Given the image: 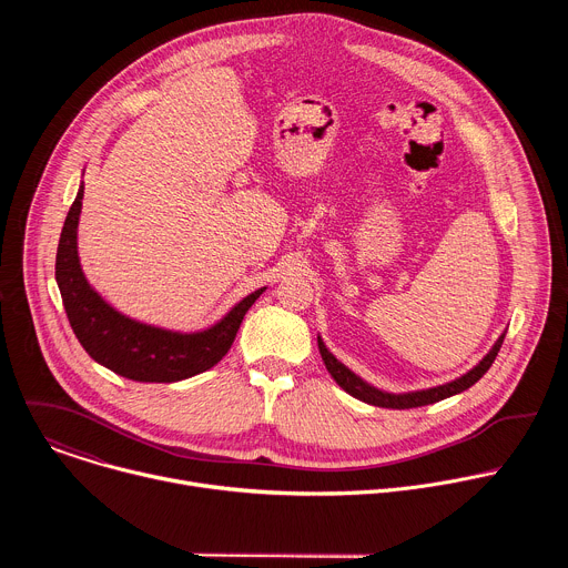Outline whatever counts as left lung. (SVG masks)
Returning <instances> with one entry per match:
<instances>
[{
  "label": "left lung",
  "mask_w": 568,
  "mask_h": 568,
  "mask_svg": "<svg viewBox=\"0 0 568 568\" xmlns=\"http://www.w3.org/2000/svg\"><path fill=\"white\" fill-rule=\"evenodd\" d=\"M504 337L501 335L493 351L485 355L471 371H467L465 375H460L458 379L454 382H447V384H440V386H434V388H423V390H412V393H386V390H379L375 386H371L368 382H364L359 375H355L348 366H344L328 348L326 344H323L321 337H316L318 342V353H321V359L323 364H326L328 373L335 377V382L346 390L351 393L353 397L366 402V404H373V407H384V409H414V407H425V404H434V402H440L445 397H452L465 388H469L471 384H476L485 373H488V368L493 366L501 344H504Z\"/></svg>",
  "instance_id": "obj_1"
}]
</instances>
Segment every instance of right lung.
<instances>
[{"label":"right lung","instance_id":"obj_1","mask_svg":"<svg viewBox=\"0 0 568 568\" xmlns=\"http://www.w3.org/2000/svg\"><path fill=\"white\" fill-rule=\"evenodd\" d=\"M85 186L67 213L58 254L55 283L71 331L80 346L101 366L134 382H180L215 366L231 348L242 318L265 287L235 303L217 323L197 333L148 326L114 310L85 278L78 258V217Z\"/></svg>","mask_w":568,"mask_h":568}]
</instances>
